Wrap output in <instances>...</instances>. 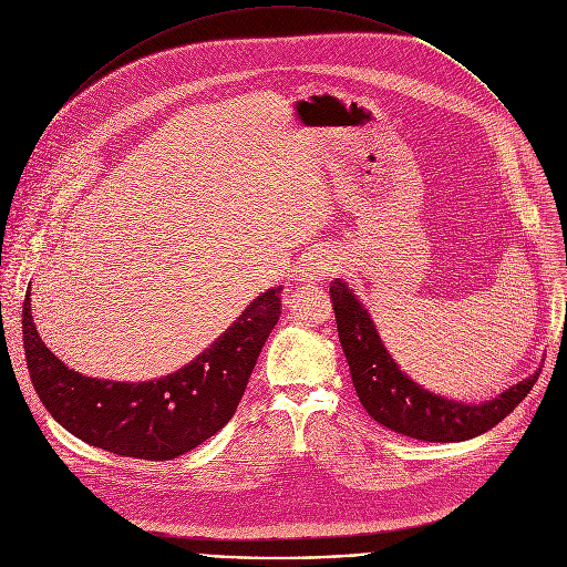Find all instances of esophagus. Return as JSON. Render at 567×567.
Segmentation results:
<instances>
[{
  "mask_svg": "<svg viewBox=\"0 0 567 567\" xmlns=\"http://www.w3.org/2000/svg\"><path fill=\"white\" fill-rule=\"evenodd\" d=\"M337 260L320 254V256H311L302 262V267L298 269V282H318V280H326L330 276H334L337 271Z\"/></svg>",
  "mask_w": 567,
  "mask_h": 567,
  "instance_id": "esophagus-1",
  "label": "esophagus"
}]
</instances>
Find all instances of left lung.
<instances>
[{"mask_svg": "<svg viewBox=\"0 0 567 567\" xmlns=\"http://www.w3.org/2000/svg\"><path fill=\"white\" fill-rule=\"evenodd\" d=\"M339 339L352 383L368 415L385 429L422 442H462L503 422L538 381V372L484 403L444 399L417 385L399 370L383 348L368 309L337 278L330 285Z\"/></svg>", "mask_w": 567, "mask_h": 567, "instance_id": "left-lung-1", "label": "left lung"}]
</instances>
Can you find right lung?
I'll return each mask as SVG.
<instances>
[{
  "mask_svg": "<svg viewBox=\"0 0 567 567\" xmlns=\"http://www.w3.org/2000/svg\"><path fill=\"white\" fill-rule=\"evenodd\" d=\"M282 287L256 298L233 326L179 372L118 383L69 370L22 309L24 352L44 409L78 440L125 457L173 460L213 437L235 415L256 361L280 318Z\"/></svg>",
  "mask_w": 567,
  "mask_h": 567,
  "instance_id": "obj_1",
  "label": "right lung"
}]
</instances>
